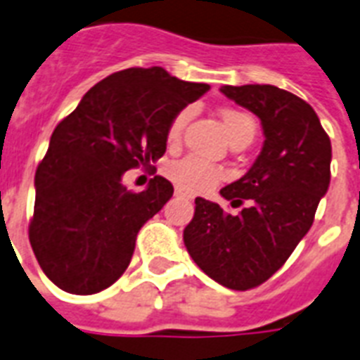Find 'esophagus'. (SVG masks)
Returning <instances> with one entry per match:
<instances>
[{"instance_id": "obj_1", "label": "esophagus", "mask_w": 360, "mask_h": 360, "mask_svg": "<svg viewBox=\"0 0 360 360\" xmlns=\"http://www.w3.org/2000/svg\"><path fill=\"white\" fill-rule=\"evenodd\" d=\"M174 195H176V197H184V199H191V193H188V191H184V189L180 188H176Z\"/></svg>"}]
</instances>
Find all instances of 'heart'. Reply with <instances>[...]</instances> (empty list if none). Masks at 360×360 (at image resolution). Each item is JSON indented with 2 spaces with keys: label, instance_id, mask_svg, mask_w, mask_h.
Listing matches in <instances>:
<instances>
[{
  "label": "heart",
  "instance_id": "1",
  "mask_svg": "<svg viewBox=\"0 0 360 360\" xmlns=\"http://www.w3.org/2000/svg\"><path fill=\"white\" fill-rule=\"evenodd\" d=\"M191 118V108H182L172 116L171 124L167 127V142L171 146H176L182 141L184 129L188 120ZM219 118L224 122V127L227 131L229 141L235 142H250L257 133V122L252 114L242 110V108L225 107L219 110ZM167 176L176 184L180 189L186 191H206L214 188L216 184L221 182L225 176L224 169L218 165H212L208 161L200 160L197 155H188L182 160L174 161L167 167Z\"/></svg>",
  "mask_w": 360,
  "mask_h": 360
}]
</instances>
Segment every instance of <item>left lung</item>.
<instances>
[{"label": "left lung", "instance_id": "left-lung-1", "mask_svg": "<svg viewBox=\"0 0 360 360\" xmlns=\"http://www.w3.org/2000/svg\"><path fill=\"white\" fill-rule=\"evenodd\" d=\"M225 96L257 114L264 144L252 169L219 193L238 214L202 197L184 229L189 255L221 285L246 291L281 269L310 231L330 184V139L316 110L270 84L224 86Z\"/></svg>", "mask_w": 360, "mask_h": 360}]
</instances>
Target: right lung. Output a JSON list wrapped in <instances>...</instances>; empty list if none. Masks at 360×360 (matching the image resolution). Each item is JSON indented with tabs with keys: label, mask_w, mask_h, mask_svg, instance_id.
<instances>
[{
	"label": "right lung",
	"mask_w": 360,
	"mask_h": 360,
	"mask_svg": "<svg viewBox=\"0 0 360 360\" xmlns=\"http://www.w3.org/2000/svg\"><path fill=\"white\" fill-rule=\"evenodd\" d=\"M208 90L163 67H131L97 82L56 125L35 172L30 219V244L52 283L94 295L124 274L139 231L174 188L154 176L136 193L122 176L160 160L172 116Z\"/></svg>",
	"instance_id": "1"
}]
</instances>
